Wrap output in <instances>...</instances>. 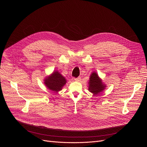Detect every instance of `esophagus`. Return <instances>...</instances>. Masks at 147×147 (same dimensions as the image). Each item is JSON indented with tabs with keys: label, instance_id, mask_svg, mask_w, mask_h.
Returning a JSON list of instances; mask_svg holds the SVG:
<instances>
[{
	"label": "esophagus",
	"instance_id": "obj_1",
	"mask_svg": "<svg viewBox=\"0 0 147 147\" xmlns=\"http://www.w3.org/2000/svg\"><path fill=\"white\" fill-rule=\"evenodd\" d=\"M74 80H75L76 81H77V82H79V81H81V78H80V77H77V78H75Z\"/></svg>",
	"mask_w": 147,
	"mask_h": 147
}]
</instances>
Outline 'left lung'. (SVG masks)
<instances>
[{
	"instance_id": "left-lung-1",
	"label": "left lung",
	"mask_w": 147,
	"mask_h": 147,
	"mask_svg": "<svg viewBox=\"0 0 147 147\" xmlns=\"http://www.w3.org/2000/svg\"><path fill=\"white\" fill-rule=\"evenodd\" d=\"M88 83V90L94 95H97L106 87V86L103 84L102 80L95 72H93L91 74Z\"/></svg>"
}]
</instances>
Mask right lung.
<instances>
[{
    "mask_svg": "<svg viewBox=\"0 0 147 147\" xmlns=\"http://www.w3.org/2000/svg\"><path fill=\"white\" fill-rule=\"evenodd\" d=\"M66 83V78L57 71H53L49 76L44 80L46 87L51 91L57 92L61 90Z\"/></svg>",
    "mask_w": 147,
    "mask_h": 147,
    "instance_id": "obj_1",
    "label": "right lung"
}]
</instances>
